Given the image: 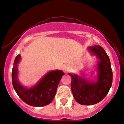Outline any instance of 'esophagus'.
<instances>
[{"label":"esophagus","mask_w":124,"mask_h":124,"mask_svg":"<svg viewBox=\"0 0 124 124\" xmlns=\"http://www.w3.org/2000/svg\"><path fill=\"white\" fill-rule=\"evenodd\" d=\"M63 70L65 73H67V72H68V71H69V67H68V66H67V65L64 66V67H63Z\"/></svg>","instance_id":"obj_1"}]
</instances>
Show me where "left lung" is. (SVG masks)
<instances>
[{
  "mask_svg": "<svg viewBox=\"0 0 124 124\" xmlns=\"http://www.w3.org/2000/svg\"><path fill=\"white\" fill-rule=\"evenodd\" d=\"M89 51L99 59L98 62V79L91 82L75 74L68 73L71 77V88L75 100L79 104L91 105L104 99L108 94L113 81V73L108 56L102 46L88 47Z\"/></svg>",
  "mask_w": 124,
  "mask_h": 124,
  "instance_id": "left-lung-1",
  "label": "left lung"
}]
</instances>
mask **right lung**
Instances as JSON below:
<instances>
[{"label": "right lung", "mask_w": 124, "mask_h": 124, "mask_svg": "<svg viewBox=\"0 0 124 124\" xmlns=\"http://www.w3.org/2000/svg\"><path fill=\"white\" fill-rule=\"evenodd\" d=\"M21 57L19 54L14 60L12 70V83L19 98L26 104L33 107H43L50 104L56 93L59 83L64 75L62 70H54L46 73L34 86L26 88L17 79V65Z\"/></svg>", "instance_id": "right-lung-1"}]
</instances>
